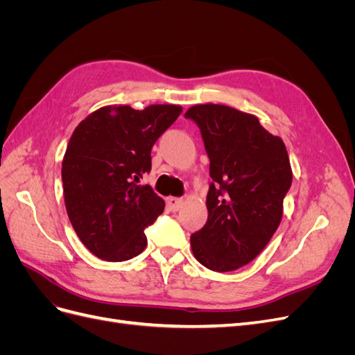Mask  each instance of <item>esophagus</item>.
Instances as JSON below:
<instances>
[{
	"label": "esophagus",
	"mask_w": 355,
	"mask_h": 355,
	"mask_svg": "<svg viewBox=\"0 0 355 355\" xmlns=\"http://www.w3.org/2000/svg\"><path fill=\"white\" fill-rule=\"evenodd\" d=\"M167 207L170 211H178L182 206H184V198H176V197H167L166 198Z\"/></svg>",
	"instance_id": "esophagus-1"
}]
</instances>
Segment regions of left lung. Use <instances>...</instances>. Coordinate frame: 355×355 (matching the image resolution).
<instances>
[{
    "instance_id": "obj_1",
    "label": "left lung",
    "mask_w": 355,
    "mask_h": 355,
    "mask_svg": "<svg viewBox=\"0 0 355 355\" xmlns=\"http://www.w3.org/2000/svg\"><path fill=\"white\" fill-rule=\"evenodd\" d=\"M185 116L200 128L213 180L209 218L191 235L192 253L211 271L239 270L265 249L282 222L293 178L286 145L257 116L227 105H196Z\"/></svg>"
}]
</instances>
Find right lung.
Instances as JSON below:
<instances>
[{
	"mask_svg": "<svg viewBox=\"0 0 355 355\" xmlns=\"http://www.w3.org/2000/svg\"><path fill=\"white\" fill-rule=\"evenodd\" d=\"M179 105L103 106L75 128L62 163L63 197L81 243L108 262H123L146 247L145 228L164 210L149 185L151 149L176 121Z\"/></svg>",
	"mask_w": 355,
	"mask_h": 355,
	"instance_id": "1",
	"label": "right lung"
}]
</instances>
